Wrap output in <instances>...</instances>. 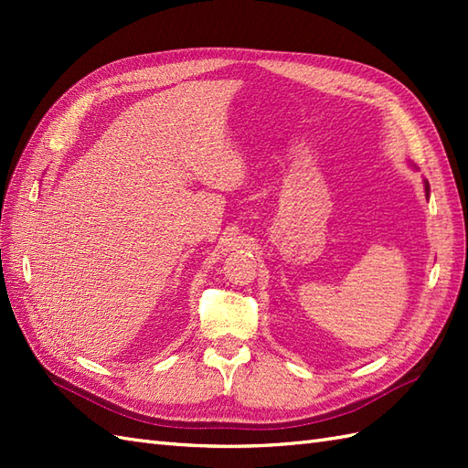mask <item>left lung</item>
<instances>
[{"instance_id":"1","label":"left lung","mask_w":468,"mask_h":468,"mask_svg":"<svg viewBox=\"0 0 468 468\" xmlns=\"http://www.w3.org/2000/svg\"><path fill=\"white\" fill-rule=\"evenodd\" d=\"M410 166H412V168H416L412 163H410ZM424 195H426V198H429V195H431V186H429V181H424Z\"/></svg>"}]
</instances>
